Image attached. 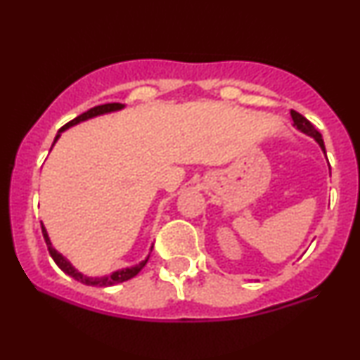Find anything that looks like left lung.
<instances>
[{"instance_id":"1","label":"left lung","mask_w":360,"mask_h":360,"mask_svg":"<svg viewBox=\"0 0 360 360\" xmlns=\"http://www.w3.org/2000/svg\"><path fill=\"white\" fill-rule=\"evenodd\" d=\"M290 114H292V119H293V125H295V127L298 129V131H302V132H305L307 136H310V137H314L315 141L319 142V146L322 147V150L323 153H326V146H323V139H322V134H320L317 129L314 127V125H311V122L310 120H307L304 115L302 114H298L297 110H292L290 112Z\"/></svg>"}]
</instances>
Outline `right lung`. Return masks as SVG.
<instances>
[{"label":"right lung","mask_w":360,"mask_h":360,"mask_svg":"<svg viewBox=\"0 0 360 360\" xmlns=\"http://www.w3.org/2000/svg\"><path fill=\"white\" fill-rule=\"evenodd\" d=\"M122 107H124L122 103H115V102H114V103H103V105H97V107H94V109L84 112V114H80L79 117H75V119L70 120V122H68V124H65L63 127L60 129L58 134H56L53 144L56 142V139L60 137V132H63L65 129L72 127V125H75V124H79V122H84V120H86V119H92V117L107 114V112L120 110V109H122ZM41 233H43V238H45L46 246H49L50 257L53 258V262L56 263V265H58L60 270H62L63 274H67L68 276H72V278H75L77 281H80V283L90 285V287H112V285L122 283V281L131 280V278H134V276H136V275L139 274V271L142 270V268L146 266L147 259H149V257H147V258L144 259V262H141V263H139V265H136V266L124 268V270H117V271H114V274H112V275H107V276H86V275H82L80 271H77L75 268L72 266V263L68 262V259L65 258L63 255H60L58 251H56V250L53 248V246H51L50 238H49V233H46V229H45V226H43V224H41Z\"/></svg>","instance_id":"obj_1"}]
</instances>
